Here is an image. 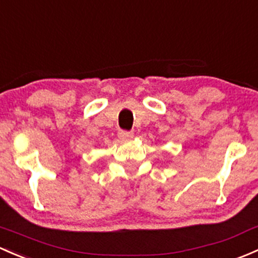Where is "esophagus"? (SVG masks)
Listing matches in <instances>:
<instances>
[{
    "label": "esophagus",
    "mask_w": 258,
    "mask_h": 258,
    "mask_svg": "<svg viewBox=\"0 0 258 258\" xmlns=\"http://www.w3.org/2000/svg\"><path fill=\"white\" fill-rule=\"evenodd\" d=\"M118 137L123 141L130 140V138L134 137V134H132L131 131H124V130H120V131H118Z\"/></svg>",
    "instance_id": "esophagus-1"
}]
</instances>
